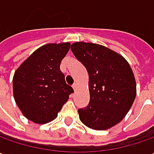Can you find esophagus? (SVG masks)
Here are the masks:
<instances>
[{
    "instance_id": "obj_1",
    "label": "esophagus",
    "mask_w": 154,
    "mask_h": 154,
    "mask_svg": "<svg viewBox=\"0 0 154 154\" xmlns=\"http://www.w3.org/2000/svg\"><path fill=\"white\" fill-rule=\"evenodd\" d=\"M72 88H73V89H74V90L76 91V90H77V83H74V84L72 85Z\"/></svg>"
}]
</instances>
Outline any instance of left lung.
<instances>
[{"instance_id": "left-lung-1", "label": "left lung", "mask_w": 154, "mask_h": 154, "mask_svg": "<svg viewBox=\"0 0 154 154\" xmlns=\"http://www.w3.org/2000/svg\"><path fill=\"white\" fill-rule=\"evenodd\" d=\"M75 57L87 69L90 100L78 109L83 125L108 130L124 119L136 96V82L130 64L117 52L92 42L71 46Z\"/></svg>"}]
</instances>
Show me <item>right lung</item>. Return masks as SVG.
I'll use <instances>...</instances> for the list:
<instances>
[{"mask_svg": "<svg viewBox=\"0 0 154 154\" xmlns=\"http://www.w3.org/2000/svg\"><path fill=\"white\" fill-rule=\"evenodd\" d=\"M70 46V42L42 46L14 72V100L27 119L39 125L53 121L74 92L60 69Z\"/></svg>", "mask_w": 154, "mask_h": 154, "instance_id": "obj_1", "label": "right lung"}]
</instances>
